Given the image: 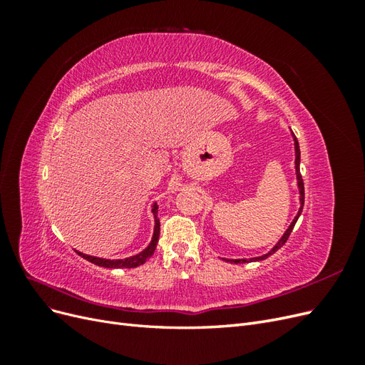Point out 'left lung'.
<instances>
[{"instance_id": "left-lung-1", "label": "left lung", "mask_w": 365, "mask_h": 365, "mask_svg": "<svg viewBox=\"0 0 365 365\" xmlns=\"http://www.w3.org/2000/svg\"><path fill=\"white\" fill-rule=\"evenodd\" d=\"M292 138H294V146H295V175H297V185H298V192H300V210H298L297 216L294 217V220L291 222V225L288 227V230L284 231V235L282 236V239L277 242V244H275V245L272 247V250H271L269 252L263 254V256H260V257H252V259H224V260L231 262V263H248V262H259V260H263V259L269 257L271 254H274L277 250H280V248L286 244V240H288V237L291 236L292 230H294V225L297 224V219L300 217V215H302V212H303V204H304V184H303V178H302V173H300V146H298V141H297V137L294 135V132H292Z\"/></svg>"}]
</instances>
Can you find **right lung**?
Returning a JSON list of instances; mask_svg holds the SVG:
<instances>
[{
	"mask_svg": "<svg viewBox=\"0 0 365 365\" xmlns=\"http://www.w3.org/2000/svg\"><path fill=\"white\" fill-rule=\"evenodd\" d=\"M152 213H153V217H155V228H153L152 240H150V244L145 250H143L138 254H135V256H130V257H126V259L111 260V259H101V257L88 256V254H83V252H79V251H76V252L79 254V256H82L83 259H86L88 262L97 264V267H103V268H137V267H140V264L145 263L152 256L153 251H155V248H157V244H158L160 219L157 217V213H158L157 204L152 205Z\"/></svg>",
	"mask_w": 365,
	"mask_h": 365,
	"instance_id": "right-lung-1",
	"label": "right lung"
}]
</instances>
